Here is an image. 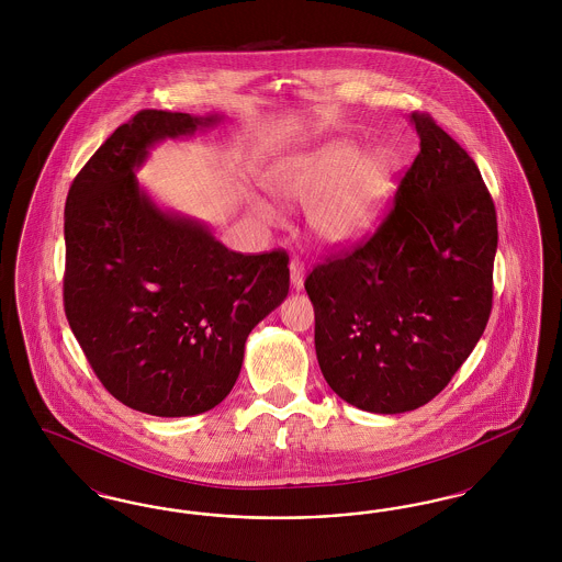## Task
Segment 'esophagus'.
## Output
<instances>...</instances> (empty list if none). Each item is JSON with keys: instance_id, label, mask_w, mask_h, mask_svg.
Wrapping results in <instances>:
<instances>
[{"instance_id": "esophagus-1", "label": "esophagus", "mask_w": 562, "mask_h": 562, "mask_svg": "<svg viewBox=\"0 0 562 562\" xmlns=\"http://www.w3.org/2000/svg\"><path fill=\"white\" fill-rule=\"evenodd\" d=\"M289 268H291V284H293L294 291H301L305 284V263L294 257Z\"/></svg>"}]
</instances>
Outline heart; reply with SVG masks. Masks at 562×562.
<instances>
[{"label": "heart", "mask_w": 562, "mask_h": 562, "mask_svg": "<svg viewBox=\"0 0 562 562\" xmlns=\"http://www.w3.org/2000/svg\"><path fill=\"white\" fill-rule=\"evenodd\" d=\"M396 170V156L387 147L364 151L360 140L339 136L276 161L266 183L282 202L310 209V229L318 240L346 246L373 229L392 195ZM250 204L263 221H276L266 198L255 195Z\"/></svg>", "instance_id": "1"}]
</instances>
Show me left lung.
Wrapping results in <instances>:
<instances>
[{
  "label": "left lung",
  "instance_id": "obj_1",
  "mask_svg": "<svg viewBox=\"0 0 562 562\" xmlns=\"http://www.w3.org/2000/svg\"><path fill=\"white\" fill-rule=\"evenodd\" d=\"M419 154L371 240L305 280L316 356L330 390L369 413L415 411L440 394L484 333L497 214L481 170L426 113Z\"/></svg>",
  "mask_w": 562,
  "mask_h": 562
}]
</instances>
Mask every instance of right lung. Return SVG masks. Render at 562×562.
I'll list each match as a JSON object with an SVG mask.
<instances>
[{"instance_id": "obj_1", "label": "right lung", "mask_w": 562, "mask_h": 562, "mask_svg": "<svg viewBox=\"0 0 562 562\" xmlns=\"http://www.w3.org/2000/svg\"><path fill=\"white\" fill-rule=\"evenodd\" d=\"M223 113L138 111L76 177L65 209V314L113 398L189 417L232 392L250 330L289 294L282 250L241 255L136 179L166 138L214 128Z\"/></svg>"}]
</instances>
